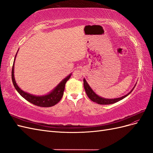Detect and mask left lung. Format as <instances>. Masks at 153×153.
<instances>
[{"instance_id": "left-lung-1", "label": "left lung", "mask_w": 153, "mask_h": 153, "mask_svg": "<svg viewBox=\"0 0 153 153\" xmlns=\"http://www.w3.org/2000/svg\"><path fill=\"white\" fill-rule=\"evenodd\" d=\"M136 84L135 85V86L133 87V89L129 91V92L126 95H124L122 97H120V98H114V99H108V98H103V97H101L100 96H98L97 94H96L94 91L92 89V88L89 86V84L87 82L85 78H84V89L85 91L86 94L87 95V96L89 97V99L91 100H92L94 102H96V103L100 104V105H110V104H113L116 102H118V101L122 100L123 99H124V98H126V96H128L131 92L133 91V89L135 88V87L136 86Z\"/></svg>"}]
</instances>
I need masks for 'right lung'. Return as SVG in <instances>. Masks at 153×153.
Wrapping results in <instances>:
<instances>
[{"label":"right lung","instance_id":"1","mask_svg":"<svg viewBox=\"0 0 153 153\" xmlns=\"http://www.w3.org/2000/svg\"><path fill=\"white\" fill-rule=\"evenodd\" d=\"M18 50L17 51V52ZM17 53L15 55V60L13 62V65L12 68V73H11V78L13 84L14 85V87L17 91V92L19 93L23 98L25 99L27 101H28L29 102L34 104L36 106H41V107H50V106H52L55 105H56L57 103H59L60 100H61L62 97L64 94V88H65V85L66 82L69 79V78L71 77L72 73H70L68 76H67L66 78H64V79L59 83V84L55 87L54 89L50 91L49 93L41 95V96H37L32 94L29 92H25L23 90H22L16 84L15 78V61L16 59Z\"/></svg>","mask_w":153,"mask_h":153}]
</instances>
